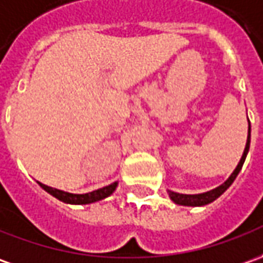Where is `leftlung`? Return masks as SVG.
I'll use <instances>...</instances> for the list:
<instances>
[{"label": "left lung", "instance_id": "1", "mask_svg": "<svg viewBox=\"0 0 263 263\" xmlns=\"http://www.w3.org/2000/svg\"><path fill=\"white\" fill-rule=\"evenodd\" d=\"M249 144H251V123H249V127H248V139H246V146L245 150H243V155L240 157V162L238 163L236 169L233 170L229 179L226 180L225 183H222L220 186H218L216 189H212L209 192H204V193H199V195H183V193H176V192H172V190H167L169 193V197L175 202L176 204H182V206H204V204L212 203L213 200H216L223 192H225L232 183L233 180L236 179V176L239 175V172L242 169L243 163H245L246 155L249 152Z\"/></svg>", "mask_w": 263, "mask_h": 263}]
</instances>
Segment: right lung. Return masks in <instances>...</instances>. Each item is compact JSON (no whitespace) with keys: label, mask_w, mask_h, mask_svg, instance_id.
I'll use <instances>...</instances> for the list:
<instances>
[{"label":"right lung","mask_w":263,"mask_h":263,"mask_svg":"<svg viewBox=\"0 0 263 263\" xmlns=\"http://www.w3.org/2000/svg\"><path fill=\"white\" fill-rule=\"evenodd\" d=\"M38 184L45 190L48 192L50 195H52L54 197H57L59 200L64 202V203H71V204H87V203H94V202H99L104 197L110 196L113 193L116 187H117V182L108 184V186H104L101 189L93 190L90 193H84V195H76V193H68V192H64V190L54 189V187H50L47 184H43L38 182Z\"/></svg>","instance_id":"1"}]
</instances>
